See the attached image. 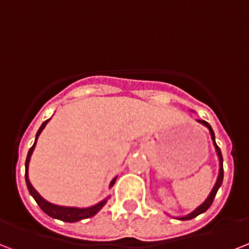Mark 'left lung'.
I'll return each mask as SVG.
<instances>
[{"mask_svg":"<svg viewBox=\"0 0 249 249\" xmlns=\"http://www.w3.org/2000/svg\"><path fill=\"white\" fill-rule=\"evenodd\" d=\"M197 122L200 123V124L205 126L208 130H209L212 142H213L215 153H217V157H218V161H219V171H218V177H217V180H215L214 187H213V190L211 191V194H209V196L207 197V200H205V201H204L201 205H198V207L196 208L195 211H192L191 213H188V214L182 215V217H175V218L180 219V221H188V219L195 218V217H197L198 214H201V213H204V212H207L208 209H209V207L212 205V203H213V200H214V197H215V194H217V191H218V188L221 187V184H222V180H223V159H222V153H221V149H219L218 145L215 144L214 132H213L211 124H209L208 122H205V121H201V119H197Z\"/></svg>","mask_w":249,"mask_h":249,"instance_id":"obj_1","label":"left lung"}]
</instances>
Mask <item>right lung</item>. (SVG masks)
<instances>
[{"mask_svg":"<svg viewBox=\"0 0 249 249\" xmlns=\"http://www.w3.org/2000/svg\"><path fill=\"white\" fill-rule=\"evenodd\" d=\"M51 121V118L45 121V122L42 123L40 128H38L37 134H36V139H35V142L34 145L31 146V149L28 151V155H27V160H26V183H27V188L30 191L31 196L35 198V201L37 203V205L41 208V211L44 213L52 217V218H57V219H61L63 222H78L80 219H86V218H90V217H93L94 214H97L100 209L107 203V197H105L104 200H101L100 203L94 204L92 207H88V208H76V207H62V205H57V204H52L49 201H46L45 198L42 197L41 195L38 194L37 191L35 190L34 186L31 184L30 182V178H28V165H30V160H31V156L34 153V149L35 146H36V142H37V138L40 136V134L42 132V130L45 128L46 123ZM115 180H117V177H115L113 180L110 182V186L109 187H113L114 186Z\"/></svg>","mask_w":249,"mask_h":249,"instance_id":"1","label":"right lung"}]
</instances>
